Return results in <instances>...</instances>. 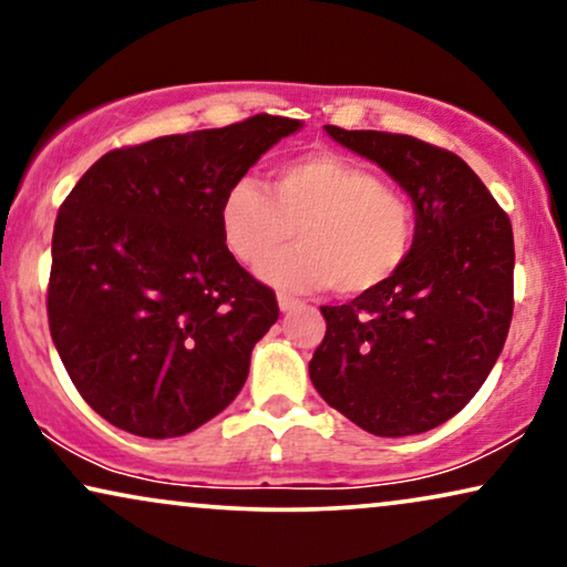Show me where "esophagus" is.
<instances>
[{
  "label": "esophagus",
  "mask_w": 567,
  "mask_h": 567,
  "mask_svg": "<svg viewBox=\"0 0 567 567\" xmlns=\"http://www.w3.org/2000/svg\"><path fill=\"white\" fill-rule=\"evenodd\" d=\"M297 307H301L299 299L289 297V293H278V309H281V312H291V309Z\"/></svg>",
  "instance_id": "esophagus-1"
}]
</instances>
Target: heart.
<instances>
[{"label":"heart","instance_id":"heart-1","mask_svg":"<svg viewBox=\"0 0 567 567\" xmlns=\"http://www.w3.org/2000/svg\"><path fill=\"white\" fill-rule=\"evenodd\" d=\"M298 227L302 243L269 261ZM227 250L278 289L338 286L361 297L384 286L408 260L415 237L410 200L379 183L367 165L338 152H312L278 165L268 190L239 177L219 198Z\"/></svg>","mask_w":567,"mask_h":567}]
</instances>
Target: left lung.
I'll use <instances>...</instances> for the list:
<instances>
[{
    "instance_id": "8db88e82",
    "label": "left lung",
    "mask_w": 567,
    "mask_h": 567,
    "mask_svg": "<svg viewBox=\"0 0 567 567\" xmlns=\"http://www.w3.org/2000/svg\"><path fill=\"white\" fill-rule=\"evenodd\" d=\"M408 193L415 237L390 281L320 307L309 379L322 400L374 436L431 431L491 374L514 315V231L456 154L405 134L324 126Z\"/></svg>"
}]
</instances>
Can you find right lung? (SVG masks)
<instances>
[{
    "label": "right lung",
    "mask_w": 567,
    "mask_h": 567,
    "mask_svg": "<svg viewBox=\"0 0 567 567\" xmlns=\"http://www.w3.org/2000/svg\"><path fill=\"white\" fill-rule=\"evenodd\" d=\"M301 126L260 113L107 152L61 204L51 338L84 402L115 429L185 436L243 390L278 305L224 245L219 198Z\"/></svg>",
    "instance_id": "right-lung-1"
}]
</instances>
